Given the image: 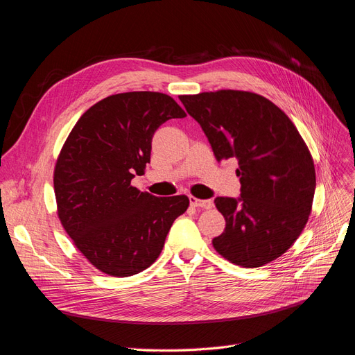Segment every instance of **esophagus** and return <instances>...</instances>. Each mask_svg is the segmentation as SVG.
<instances>
[{
    "label": "esophagus",
    "instance_id": "34e87169",
    "mask_svg": "<svg viewBox=\"0 0 355 355\" xmlns=\"http://www.w3.org/2000/svg\"><path fill=\"white\" fill-rule=\"evenodd\" d=\"M189 200H191V205H192L193 207H202V209H211V207L214 206V202H212L211 199L202 200V199H198V198H195V196H191Z\"/></svg>",
    "mask_w": 355,
    "mask_h": 355
}]
</instances>
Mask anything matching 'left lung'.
Listing matches in <instances>:
<instances>
[{
    "label": "left lung",
    "mask_w": 355,
    "mask_h": 355,
    "mask_svg": "<svg viewBox=\"0 0 355 355\" xmlns=\"http://www.w3.org/2000/svg\"><path fill=\"white\" fill-rule=\"evenodd\" d=\"M203 129L218 162L236 157L241 198H216L226 220L215 251L242 268L263 266L294 245L308 222L315 166L291 119L251 92L218 90L179 97Z\"/></svg>",
    "instance_id": "left-lung-1"
}]
</instances>
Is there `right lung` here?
<instances>
[{
  "mask_svg": "<svg viewBox=\"0 0 355 355\" xmlns=\"http://www.w3.org/2000/svg\"><path fill=\"white\" fill-rule=\"evenodd\" d=\"M186 117L168 94L109 96L83 113L54 166L57 215L78 251L103 274L126 278L160 255L184 195L156 198L132 186L150 163L152 137L162 123Z\"/></svg>",
  "mask_w": 355,
  "mask_h": 355,
  "instance_id": "1",
  "label": "right lung"
}]
</instances>
